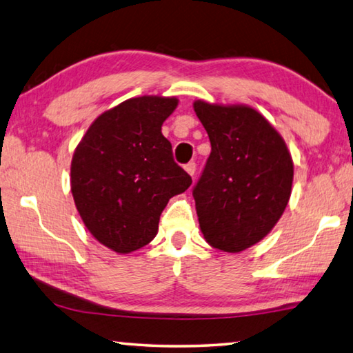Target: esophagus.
I'll list each match as a JSON object with an SVG mask.
<instances>
[{"instance_id":"obj_1","label":"esophagus","mask_w":353,"mask_h":353,"mask_svg":"<svg viewBox=\"0 0 353 353\" xmlns=\"http://www.w3.org/2000/svg\"><path fill=\"white\" fill-rule=\"evenodd\" d=\"M184 170H186L190 176L195 175V170H196V164L195 163H188L184 165Z\"/></svg>"}]
</instances>
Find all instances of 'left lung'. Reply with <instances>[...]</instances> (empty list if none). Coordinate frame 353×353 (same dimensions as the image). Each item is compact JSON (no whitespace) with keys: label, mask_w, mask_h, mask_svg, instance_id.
<instances>
[{"label":"left lung","mask_w":353,"mask_h":353,"mask_svg":"<svg viewBox=\"0 0 353 353\" xmlns=\"http://www.w3.org/2000/svg\"><path fill=\"white\" fill-rule=\"evenodd\" d=\"M211 154L192 190L200 230L215 250L240 252L267 236L292 195L285 141L248 105L195 101Z\"/></svg>","instance_id":"8db88e82"}]
</instances>
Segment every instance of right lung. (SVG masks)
<instances>
[{
  "label": "right lung",
  "mask_w": 353,
  "mask_h": 353,
  "mask_svg": "<svg viewBox=\"0 0 353 353\" xmlns=\"http://www.w3.org/2000/svg\"><path fill=\"white\" fill-rule=\"evenodd\" d=\"M176 105V97L128 99L99 116L74 152L77 211L92 237L119 254L150 243L167 203L192 184L161 133Z\"/></svg>",
  "instance_id": "right-lung-1"
}]
</instances>
